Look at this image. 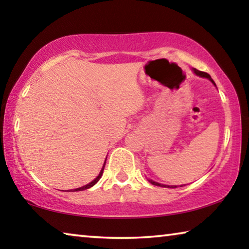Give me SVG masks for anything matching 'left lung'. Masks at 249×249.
I'll use <instances>...</instances> for the list:
<instances>
[{
  "label": "left lung",
  "instance_id": "left-lung-1",
  "mask_svg": "<svg viewBox=\"0 0 249 249\" xmlns=\"http://www.w3.org/2000/svg\"><path fill=\"white\" fill-rule=\"evenodd\" d=\"M193 71H195V73L196 74H197V75H200V77H203V78H208V79H210L211 81H212V83H214L215 84V82L213 81L212 80V78H211V75L209 74V73H206V72H203V71H200V70H196V69H193ZM149 182L151 183V184H154V185H158V187H168V188H177L176 185H165V184H161V183H158V182H155V181H153V180H148Z\"/></svg>",
  "mask_w": 249,
  "mask_h": 249
}]
</instances>
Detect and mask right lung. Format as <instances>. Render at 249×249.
Masks as SVG:
<instances>
[{
	"label": "right lung",
	"instance_id": "add662e5",
	"mask_svg": "<svg viewBox=\"0 0 249 249\" xmlns=\"http://www.w3.org/2000/svg\"><path fill=\"white\" fill-rule=\"evenodd\" d=\"M104 165H105V162H104ZM103 170H104V166H103V168H102V170H101V172L99 174V176L96 177V178L93 180V181H91L90 183H88V184H86V185H83V187H81V188H78V189H74L73 191H83V190H87V189H89V188H91V187H93V185L98 182V181L100 180V178L101 177H102V174H103Z\"/></svg>",
	"mask_w": 249,
	"mask_h": 249
}]
</instances>
